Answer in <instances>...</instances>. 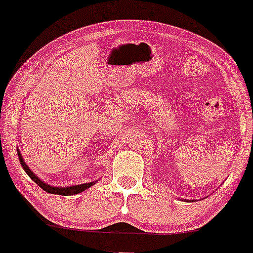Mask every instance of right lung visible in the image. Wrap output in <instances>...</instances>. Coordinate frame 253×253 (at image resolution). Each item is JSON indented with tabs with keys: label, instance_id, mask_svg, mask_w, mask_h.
<instances>
[{
	"label": "right lung",
	"instance_id": "obj_1",
	"mask_svg": "<svg viewBox=\"0 0 253 253\" xmlns=\"http://www.w3.org/2000/svg\"><path fill=\"white\" fill-rule=\"evenodd\" d=\"M18 158H19L20 165H22L23 169H24V171L27 172L28 176H29V177L32 178V180L34 181L35 183H38V185H39V187H42V190L46 191V192H48V193H52V195H61V196L77 195V193L83 192V191H85L86 188H89V187H90V186H93L94 183L96 182V181H93V182L81 183V185L70 186V187H55V186H50V185H47V183H45L44 181L40 180V178L38 177V176L35 175L34 172L32 171V170L29 169V167H28V165L25 164L24 159H23V157H22V154H20L19 150H18Z\"/></svg>",
	"mask_w": 253,
	"mask_h": 253
}]
</instances>
